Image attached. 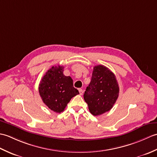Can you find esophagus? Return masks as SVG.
<instances>
[{"instance_id":"34e87169","label":"esophagus","mask_w":157,"mask_h":157,"mask_svg":"<svg viewBox=\"0 0 157 157\" xmlns=\"http://www.w3.org/2000/svg\"><path fill=\"white\" fill-rule=\"evenodd\" d=\"M78 90H79V94H80V95H82V94H83V90H82V89H81V88H79V89H78Z\"/></svg>"}]
</instances>
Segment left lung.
<instances>
[{"mask_svg": "<svg viewBox=\"0 0 157 157\" xmlns=\"http://www.w3.org/2000/svg\"><path fill=\"white\" fill-rule=\"evenodd\" d=\"M119 92L114 73L104 65L94 66L91 82L84 94L90 112L98 116L109 111L117 99Z\"/></svg>", "mask_w": 157, "mask_h": 157, "instance_id": "8db88e82", "label": "left lung"}]
</instances>
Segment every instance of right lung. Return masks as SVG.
Masks as SVG:
<instances>
[{"label": "right lung", "mask_w": 157, "mask_h": 157, "mask_svg": "<svg viewBox=\"0 0 157 157\" xmlns=\"http://www.w3.org/2000/svg\"><path fill=\"white\" fill-rule=\"evenodd\" d=\"M63 66H52L39 84V93L44 104L55 113L64 111L73 96L79 94L73 87V79L63 74Z\"/></svg>", "instance_id": "add662e5"}]
</instances>
